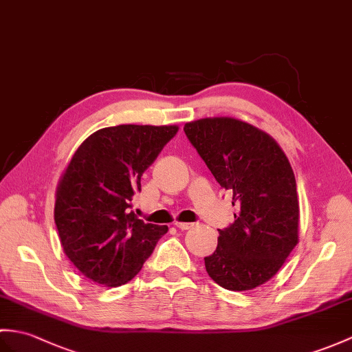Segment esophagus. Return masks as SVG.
<instances>
[{
  "mask_svg": "<svg viewBox=\"0 0 352 352\" xmlns=\"http://www.w3.org/2000/svg\"><path fill=\"white\" fill-rule=\"evenodd\" d=\"M175 226L178 228V230L186 231V230H189V228H192L193 223H189V222H175Z\"/></svg>",
  "mask_w": 352,
  "mask_h": 352,
  "instance_id": "34e87169",
  "label": "esophagus"
}]
</instances>
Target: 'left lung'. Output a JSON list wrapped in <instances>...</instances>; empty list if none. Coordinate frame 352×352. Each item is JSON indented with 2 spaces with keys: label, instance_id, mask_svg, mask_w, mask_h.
<instances>
[{
  "label": "left lung",
  "instance_id": "left-lung-1",
  "mask_svg": "<svg viewBox=\"0 0 352 352\" xmlns=\"http://www.w3.org/2000/svg\"><path fill=\"white\" fill-rule=\"evenodd\" d=\"M184 133L216 182L232 192L239 214L219 231L206 270L230 291H249L279 272L298 243L297 183L274 139L248 122L220 117L187 122Z\"/></svg>",
  "mask_w": 352,
  "mask_h": 352
}]
</instances>
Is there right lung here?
I'll return each instance as SVG.
<instances>
[{
	"label": "right lung",
	"instance_id": "right-lung-1",
	"mask_svg": "<svg viewBox=\"0 0 352 352\" xmlns=\"http://www.w3.org/2000/svg\"><path fill=\"white\" fill-rule=\"evenodd\" d=\"M177 132V126L104 127L73 154L56 187L54 217L64 253L88 279L111 288L132 280L168 232L130 208L144 170Z\"/></svg>",
	"mask_w": 352,
	"mask_h": 352
}]
</instances>
